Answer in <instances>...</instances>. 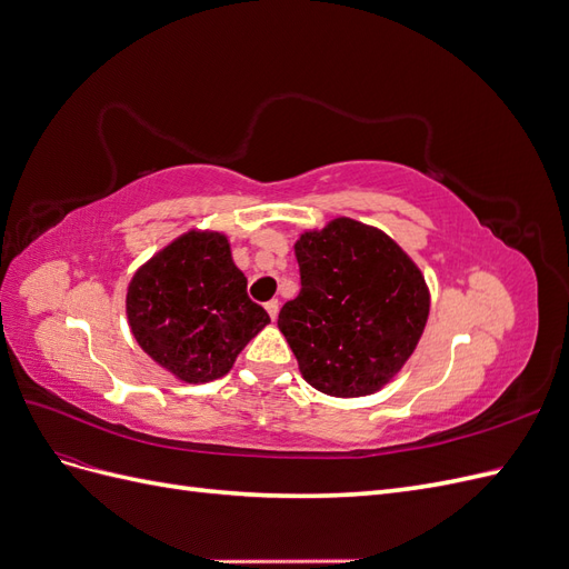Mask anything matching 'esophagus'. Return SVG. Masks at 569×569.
<instances>
[{"instance_id": "1", "label": "esophagus", "mask_w": 569, "mask_h": 569, "mask_svg": "<svg viewBox=\"0 0 569 569\" xmlns=\"http://www.w3.org/2000/svg\"><path fill=\"white\" fill-rule=\"evenodd\" d=\"M266 311H268L270 320H278V313H280V301H278V299L268 301V303H266Z\"/></svg>"}]
</instances>
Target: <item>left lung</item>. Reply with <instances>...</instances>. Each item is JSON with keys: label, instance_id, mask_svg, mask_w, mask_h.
Returning <instances> with one entry per match:
<instances>
[{"label": "left lung", "instance_id": "1", "mask_svg": "<svg viewBox=\"0 0 569 569\" xmlns=\"http://www.w3.org/2000/svg\"><path fill=\"white\" fill-rule=\"evenodd\" d=\"M295 253L301 291L282 306L278 327L303 380L337 399L380 391L422 337L425 274L389 234L353 218L303 230Z\"/></svg>", "mask_w": 569, "mask_h": 569}]
</instances>
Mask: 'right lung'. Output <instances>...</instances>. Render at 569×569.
Returning a JSON list of instances; mask_svg holds the SVG:
<instances>
[{
    "mask_svg": "<svg viewBox=\"0 0 569 569\" xmlns=\"http://www.w3.org/2000/svg\"><path fill=\"white\" fill-rule=\"evenodd\" d=\"M126 313L142 351L187 385L228 375L270 322L247 295L228 237L213 230H189L137 268Z\"/></svg>",
    "mask_w": 569,
    "mask_h": 569,
    "instance_id": "obj_1",
    "label": "right lung"
}]
</instances>
